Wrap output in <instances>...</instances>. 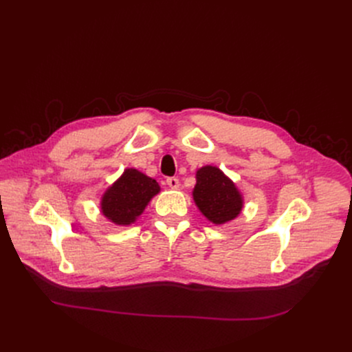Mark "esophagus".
Segmentation results:
<instances>
[{
    "label": "esophagus",
    "instance_id": "obj_1",
    "mask_svg": "<svg viewBox=\"0 0 352 352\" xmlns=\"http://www.w3.org/2000/svg\"><path fill=\"white\" fill-rule=\"evenodd\" d=\"M166 184H168L170 188L177 190L179 187V179L177 177H168V178H166Z\"/></svg>",
    "mask_w": 352,
    "mask_h": 352
}]
</instances>
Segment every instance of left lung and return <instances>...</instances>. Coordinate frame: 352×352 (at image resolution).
I'll use <instances>...</instances> for the list:
<instances>
[{"label":"left lung","mask_w":352,"mask_h":352,"mask_svg":"<svg viewBox=\"0 0 352 352\" xmlns=\"http://www.w3.org/2000/svg\"><path fill=\"white\" fill-rule=\"evenodd\" d=\"M194 201L199 211L214 224L234 219L243 208V198L234 182L217 166H202L197 171Z\"/></svg>","instance_id":"1"}]
</instances>
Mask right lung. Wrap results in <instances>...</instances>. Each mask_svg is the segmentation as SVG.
Segmentation results:
<instances>
[{
    "label": "right lung",
    "mask_w": 352,
    "mask_h": 352,
    "mask_svg": "<svg viewBox=\"0 0 352 352\" xmlns=\"http://www.w3.org/2000/svg\"><path fill=\"white\" fill-rule=\"evenodd\" d=\"M158 192L160 186L155 179L134 168H128L104 194L101 201L102 214L118 226H129Z\"/></svg>",
    "instance_id": "obj_1"
}]
</instances>
